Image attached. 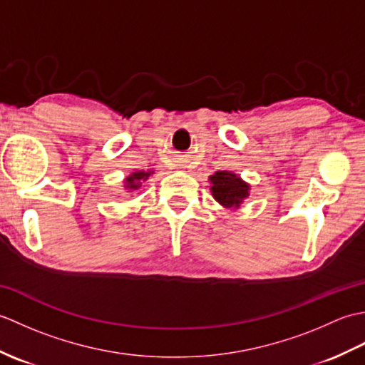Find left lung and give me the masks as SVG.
<instances>
[{"instance_id":"left-lung-1","label":"left lung","mask_w":365,"mask_h":365,"mask_svg":"<svg viewBox=\"0 0 365 365\" xmlns=\"http://www.w3.org/2000/svg\"><path fill=\"white\" fill-rule=\"evenodd\" d=\"M210 183L213 197L226 208H238L250 196V185L229 170H218L210 175Z\"/></svg>"}]
</instances>
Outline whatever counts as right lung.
Listing matches in <instances>:
<instances>
[{"mask_svg":"<svg viewBox=\"0 0 365 365\" xmlns=\"http://www.w3.org/2000/svg\"><path fill=\"white\" fill-rule=\"evenodd\" d=\"M152 173H144V170H136V173H133L131 175H128L125 178V188L130 190V191H135V190H139L141 188V185L144 180H147L149 178Z\"/></svg>","mask_w":365,"mask_h":365,"instance_id":"right-lung-1","label":"right lung"}]
</instances>
